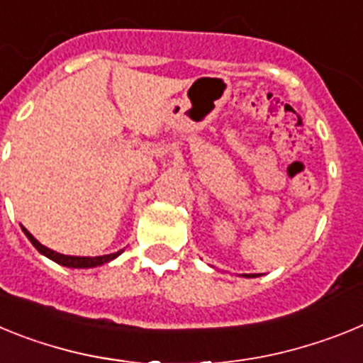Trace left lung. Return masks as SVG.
I'll return each mask as SVG.
<instances>
[{
  "instance_id": "1",
  "label": "left lung",
  "mask_w": 363,
  "mask_h": 363,
  "mask_svg": "<svg viewBox=\"0 0 363 363\" xmlns=\"http://www.w3.org/2000/svg\"><path fill=\"white\" fill-rule=\"evenodd\" d=\"M245 277H247V278H252V277H255V274H245Z\"/></svg>"
}]
</instances>
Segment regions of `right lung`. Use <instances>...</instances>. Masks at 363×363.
<instances>
[{
	"mask_svg": "<svg viewBox=\"0 0 363 363\" xmlns=\"http://www.w3.org/2000/svg\"><path fill=\"white\" fill-rule=\"evenodd\" d=\"M25 233V236H27L28 240H30V243L34 247H36L38 251L41 252L43 256H47V258H50L52 262H56V264L63 265V267H72V269H89V267H98V265H104L107 264V262H111V259L118 258V256L121 255V251L118 252H112V255H104V256H67V255H60V252L52 251V249H49V247L41 245L40 242H38L34 236H32L30 233H28L25 227H21Z\"/></svg>",
	"mask_w": 363,
	"mask_h": 363,
	"instance_id": "right-lung-1",
	"label": "right lung"
}]
</instances>
